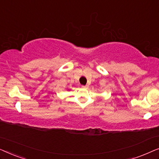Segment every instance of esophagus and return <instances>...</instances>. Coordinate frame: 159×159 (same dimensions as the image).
I'll use <instances>...</instances> for the list:
<instances>
[{"instance_id": "1", "label": "esophagus", "mask_w": 159, "mask_h": 159, "mask_svg": "<svg viewBox=\"0 0 159 159\" xmlns=\"http://www.w3.org/2000/svg\"><path fill=\"white\" fill-rule=\"evenodd\" d=\"M82 88H84V89H88L89 88V85H88V84H86V85H83L82 86Z\"/></svg>"}]
</instances>
